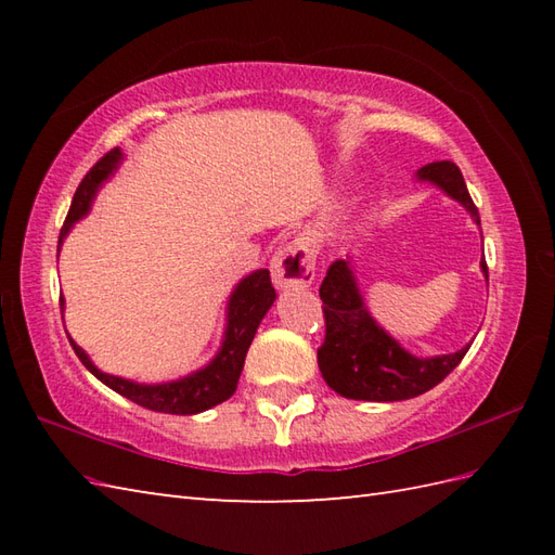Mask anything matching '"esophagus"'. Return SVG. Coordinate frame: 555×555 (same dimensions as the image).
<instances>
[{"mask_svg":"<svg viewBox=\"0 0 555 555\" xmlns=\"http://www.w3.org/2000/svg\"><path fill=\"white\" fill-rule=\"evenodd\" d=\"M314 245L310 238H296L279 247L271 257V281L276 288H302L314 281Z\"/></svg>","mask_w":555,"mask_h":555,"instance_id":"esophagus-1","label":"esophagus"}]
</instances>
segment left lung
<instances>
[{"label": "left lung", "mask_w": 555, "mask_h": 555, "mask_svg": "<svg viewBox=\"0 0 555 555\" xmlns=\"http://www.w3.org/2000/svg\"><path fill=\"white\" fill-rule=\"evenodd\" d=\"M417 179L439 185L479 223V211L467 193L463 173L453 162H431L417 171ZM481 271L489 279L485 259H481ZM320 298L324 302L326 334L322 348L317 350V362L324 382L344 398L393 403V400L422 396L441 384L469 350L467 344L448 356H410L372 320L348 259H336L328 267L320 286Z\"/></svg>", "instance_id": "1"}]
</instances>
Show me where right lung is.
Here are the masks:
<instances>
[{
  "instance_id": "right-lung-1",
  "label": "right lung",
  "mask_w": 555,
  "mask_h": 555,
  "mask_svg": "<svg viewBox=\"0 0 555 555\" xmlns=\"http://www.w3.org/2000/svg\"><path fill=\"white\" fill-rule=\"evenodd\" d=\"M121 159H124L121 150L114 147L86 173V179L80 181L78 191L74 195V203H70L62 233H59V247H62L70 227L88 215L92 199H95V193L100 191V185L116 171ZM274 300H276V291L271 286L269 269H257L253 274H247L241 284L235 286V291L229 298L227 332H223L221 348L215 356V360H211L207 367L169 384H135V382L121 379V376L104 374L102 370L95 367V364H92L88 352L80 346H76L74 338L68 340L70 346H74L78 360L86 364V367L95 374L102 384H107L112 391L121 393L124 398L133 400V403L143 405L147 410L167 412V415H195V412H203L223 403V400H229L235 393L247 348H250L257 326L262 322V317L269 312L271 305H274ZM59 305L64 308V298H59Z\"/></svg>"
}]
</instances>
